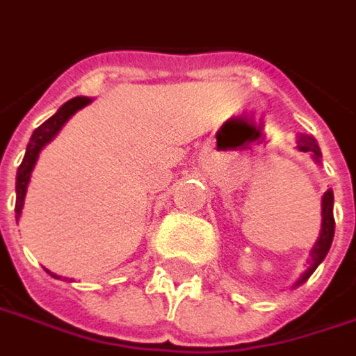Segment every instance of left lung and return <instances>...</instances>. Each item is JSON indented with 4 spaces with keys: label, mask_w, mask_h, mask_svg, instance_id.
<instances>
[{
    "label": "left lung",
    "mask_w": 356,
    "mask_h": 356,
    "mask_svg": "<svg viewBox=\"0 0 356 356\" xmlns=\"http://www.w3.org/2000/svg\"><path fill=\"white\" fill-rule=\"evenodd\" d=\"M297 149L302 151V153H311V157L317 163H321V149H318L317 139L313 135H307V133H299L297 135ZM332 203H334V197H332V191H327L323 195V201H321V233H318L317 243L313 245L311 253H309V259H307V270L299 277V281L293 285V289H297L299 285H302L313 273L317 269L318 265L325 261V257L331 249L332 237H334V217H332Z\"/></svg>",
    "instance_id": "8db88e82"
}]
</instances>
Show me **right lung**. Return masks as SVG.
<instances>
[{
	"label": "right lung",
	"instance_id": "add662e5",
	"mask_svg": "<svg viewBox=\"0 0 356 356\" xmlns=\"http://www.w3.org/2000/svg\"><path fill=\"white\" fill-rule=\"evenodd\" d=\"M91 101H93L91 97H73V99H70L67 103H63V105L57 109L55 115L49 117L45 123H41L38 129L33 131L29 143H27V149H25L24 161H22L19 169H17V177H15V195H17V197H15V221H19V217H22V209H24L27 185H29V181H31V171H33V167H35V163H38L41 149L45 147L49 141H54L55 135L61 131V127H63L79 109H83L86 105H89ZM47 273H49L51 277H55V279H59V277H57L55 273H51V270H47Z\"/></svg>",
	"mask_w": 356,
	"mask_h": 356
}]
</instances>
